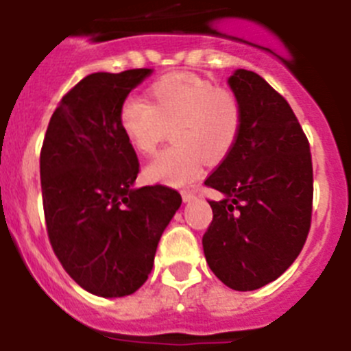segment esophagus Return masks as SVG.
<instances>
[{"instance_id":"esophagus-1","label":"esophagus","mask_w":351,"mask_h":351,"mask_svg":"<svg viewBox=\"0 0 351 351\" xmlns=\"http://www.w3.org/2000/svg\"><path fill=\"white\" fill-rule=\"evenodd\" d=\"M194 197H196V194H194L193 191H182V199H184L185 203H189V201H193Z\"/></svg>"}]
</instances>
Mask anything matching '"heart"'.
I'll list each match as a JSON object with an SVG mask.
<instances>
[{
	"label": "heart",
	"instance_id": "heart-1",
	"mask_svg": "<svg viewBox=\"0 0 351 351\" xmlns=\"http://www.w3.org/2000/svg\"><path fill=\"white\" fill-rule=\"evenodd\" d=\"M148 93L152 104L139 97L123 100L120 127L141 155L155 154L173 127L175 143L146 166L150 182L180 187L199 175L203 158L215 162L230 154L242 123L233 91L199 75L175 72L157 79Z\"/></svg>",
	"mask_w": 351,
	"mask_h": 351
}]
</instances>
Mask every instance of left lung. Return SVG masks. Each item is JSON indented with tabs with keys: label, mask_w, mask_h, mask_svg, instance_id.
<instances>
[{
	"label": "left lung",
	"mask_w": 351,
	"mask_h": 351,
	"mask_svg": "<svg viewBox=\"0 0 351 351\" xmlns=\"http://www.w3.org/2000/svg\"><path fill=\"white\" fill-rule=\"evenodd\" d=\"M242 108L239 138L205 185L203 234L210 270L228 288L252 291L286 272L306 243L313 210L309 143L289 104L263 77L239 69L228 79Z\"/></svg>",
	"instance_id": "left-lung-1"
}]
</instances>
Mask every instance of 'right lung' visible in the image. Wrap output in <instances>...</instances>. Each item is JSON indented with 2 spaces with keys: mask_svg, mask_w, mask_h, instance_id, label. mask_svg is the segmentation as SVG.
I'll list each match as a JSON object with an SVG mask.
<instances>
[{
  "mask_svg": "<svg viewBox=\"0 0 351 351\" xmlns=\"http://www.w3.org/2000/svg\"><path fill=\"white\" fill-rule=\"evenodd\" d=\"M152 69L97 72L53 112L40 152L45 224L54 254L97 297L132 295L148 279L182 196L134 187L139 162L120 127V108Z\"/></svg>",
  "mask_w": 351,
  "mask_h": 351,
  "instance_id": "obj_1",
  "label": "right lung"
}]
</instances>
